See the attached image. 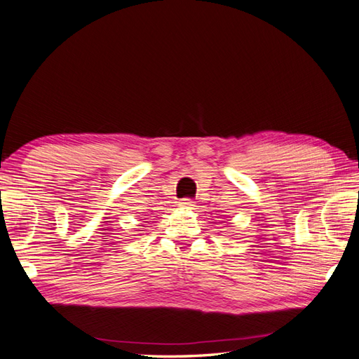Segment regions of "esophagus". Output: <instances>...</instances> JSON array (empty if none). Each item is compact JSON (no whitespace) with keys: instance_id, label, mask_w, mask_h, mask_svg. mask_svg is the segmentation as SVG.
Masks as SVG:
<instances>
[{"instance_id":"34e87169","label":"esophagus","mask_w":359,"mask_h":359,"mask_svg":"<svg viewBox=\"0 0 359 359\" xmlns=\"http://www.w3.org/2000/svg\"><path fill=\"white\" fill-rule=\"evenodd\" d=\"M178 205L181 206V208H184V210H191L193 206H194V202L191 199H181V202Z\"/></svg>"}]
</instances>
